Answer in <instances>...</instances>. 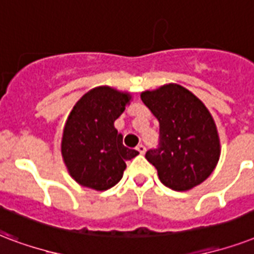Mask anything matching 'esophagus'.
I'll return each mask as SVG.
<instances>
[{"label": "esophagus", "instance_id": "1", "mask_svg": "<svg viewBox=\"0 0 254 254\" xmlns=\"http://www.w3.org/2000/svg\"><path fill=\"white\" fill-rule=\"evenodd\" d=\"M135 149H137V152L141 153V154H144L145 150H146V149H145V146H144V145H142V144L137 145V148H135Z\"/></svg>", "mask_w": 254, "mask_h": 254}]
</instances>
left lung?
<instances>
[{
  "mask_svg": "<svg viewBox=\"0 0 254 254\" xmlns=\"http://www.w3.org/2000/svg\"><path fill=\"white\" fill-rule=\"evenodd\" d=\"M160 123L158 148L145 154L165 187L189 190L204 183L220 158V138L212 114L181 85L168 84L141 93Z\"/></svg>",
  "mask_w": 254,
  "mask_h": 254,
  "instance_id": "8db88e82",
  "label": "left lung"
}]
</instances>
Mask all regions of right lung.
Returning <instances> with one entry per match:
<instances>
[{
	"label": "right lung",
	"mask_w": 254,
	"mask_h": 254,
	"mask_svg": "<svg viewBox=\"0 0 254 254\" xmlns=\"http://www.w3.org/2000/svg\"><path fill=\"white\" fill-rule=\"evenodd\" d=\"M131 96L98 86L77 101L64 127L61 153L67 172L82 187L106 190L123 179L127 161L138 152L124 146L114 121Z\"/></svg>",
	"instance_id": "obj_1"
}]
</instances>
